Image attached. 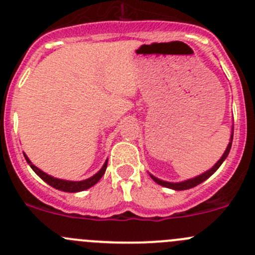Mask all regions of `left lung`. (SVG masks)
<instances>
[{
    "mask_svg": "<svg viewBox=\"0 0 255 255\" xmlns=\"http://www.w3.org/2000/svg\"><path fill=\"white\" fill-rule=\"evenodd\" d=\"M233 134H234V123H233V126H232V134H230L229 143H228V147H227V148H225L224 153H223V156L220 157V160H219L218 162H216L215 165L213 166V167L209 168L208 171H205V172L200 173V175L195 176V177L187 178V180H184V181H180V182H168V181H163V180H161V178L156 177V176H153V175H152V173H149V176H151L152 180H153V181L156 182V184L161 185V186H163V187H167V189L175 190V191H182V190L192 189V187L197 186V185H200V184H201V182L205 181V180H208V178L210 177V176L213 175V173L216 172V170H218V168L220 167L221 163L224 162L225 158H227L228 154H229L230 148H232Z\"/></svg>",
    "mask_w": 255,
    "mask_h": 255,
    "instance_id": "1",
    "label": "left lung"
}]
</instances>
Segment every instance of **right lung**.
<instances>
[{
  "label": "right lung",
  "instance_id": "obj_1",
  "mask_svg": "<svg viewBox=\"0 0 255 255\" xmlns=\"http://www.w3.org/2000/svg\"><path fill=\"white\" fill-rule=\"evenodd\" d=\"M25 156V160L26 162L30 165V167L34 170V172L39 176L40 178H42L46 184H49L50 186H52L54 189L56 190H60V191H65V192H80V191H84V190L90 189L92 186H94L97 182L99 181L102 178V176L104 175L107 170V165H108V160H106L104 165L102 166L101 170L98 172L93 175L92 177L87 178V180H82V181H69V180H63V178H58V177H54V176H50L47 175L46 172L41 171L40 168H37L34 163L31 162L30 158L26 156V153H23Z\"/></svg>",
  "mask_w": 255,
  "mask_h": 255
}]
</instances>
